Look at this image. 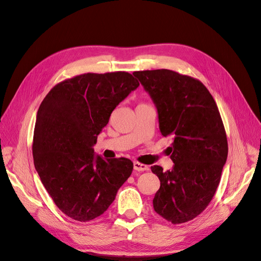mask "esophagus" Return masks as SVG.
Wrapping results in <instances>:
<instances>
[{
  "instance_id": "34e87169",
  "label": "esophagus",
  "mask_w": 261,
  "mask_h": 261,
  "mask_svg": "<svg viewBox=\"0 0 261 261\" xmlns=\"http://www.w3.org/2000/svg\"><path fill=\"white\" fill-rule=\"evenodd\" d=\"M133 167H134V170H137V171H146V170H148V166H146L144 164L138 163V162H134Z\"/></svg>"
}]
</instances>
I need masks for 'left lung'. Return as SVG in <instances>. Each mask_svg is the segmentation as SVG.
I'll use <instances>...</instances> for the list:
<instances>
[{"instance_id":"left-lung-1","label":"left lung","mask_w":261,"mask_h":261,"mask_svg":"<svg viewBox=\"0 0 261 261\" xmlns=\"http://www.w3.org/2000/svg\"><path fill=\"white\" fill-rule=\"evenodd\" d=\"M157 108L159 130L173 140L171 170L150 167L161 188L154 210L173 224L194 219L219 186L228 141L214 97L200 81L172 70L134 71Z\"/></svg>"}]
</instances>
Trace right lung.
<instances>
[{
  "label": "right lung",
  "instance_id": "add662e5",
  "mask_svg": "<svg viewBox=\"0 0 261 261\" xmlns=\"http://www.w3.org/2000/svg\"><path fill=\"white\" fill-rule=\"evenodd\" d=\"M139 86L125 71L83 73L56 85L39 107L36 170L56 206L73 220L103 215L132 173L130 159H104L93 146L116 106Z\"/></svg>",
  "mask_w": 261,
  "mask_h": 261
}]
</instances>
